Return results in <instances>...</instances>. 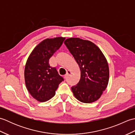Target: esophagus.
I'll list each match as a JSON object with an SVG mask.
<instances>
[{"mask_svg": "<svg viewBox=\"0 0 135 135\" xmlns=\"http://www.w3.org/2000/svg\"><path fill=\"white\" fill-rule=\"evenodd\" d=\"M71 71L70 70H68L67 71V73H66V74L64 75V78H66V77L68 76H70L71 75Z\"/></svg>", "mask_w": 135, "mask_h": 135, "instance_id": "34e87169", "label": "esophagus"}]
</instances>
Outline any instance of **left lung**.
I'll use <instances>...</instances> for the list:
<instances>
[{
	"label": "left lung",
	"instance_id": "1",
	"mask_svg": "<svg viewBox=\"0 0 135 135\" xmlns=\"http://www.w3.org/2000/svg\"><path fill=\"white\" fill-rule=\"evenodd\" d=\"M64 44L81 70L78 84L71 88L79 101L90 103L98 100L107 86L109 68L107 60L97 46L89 41L71 38Z\"/></svg>",
	"mask_w": 135,
	"mask_h": 135
}]
</instances>
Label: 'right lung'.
Returning a JSON list of instances; mask_svg holds the SVG:
<instances>
[{"label": "right lung", "mask_w": 135, "mask_h": 135, "mask_svg": "<svg viewBox=\"0 0 135 135\" xmlns=\"http://www.w3.org/2000/svg\"><path fill=\"white\" fill-rule=\"evenodd\" d=\"M65 38L46 39L34 48L25 64V85L31 95L39 102H46L55 95L59 84L64 81L49 59L62 45Z\"/></svg>", "instance_id": "obj_1"}]
</instances>
